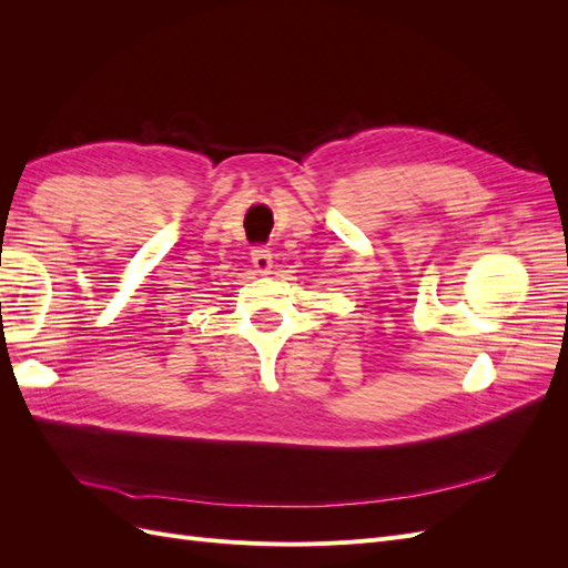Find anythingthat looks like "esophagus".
<instances>
[{"mask_svg": "<svg viewBox=\"0 0 568 568\" xmlns=\"http://www.w3.org/2000/svg\"><path fill=\"white\" fill-rule=\"evenodd\" d=\"M251 263L261 274H270V270H272V251L265 248V246H255L251 251Z\"/></svg>", "mask_w": 568, "mask_h": 568, "instance_id": "34e87169", "label": "esophagus"}]
</instances>
